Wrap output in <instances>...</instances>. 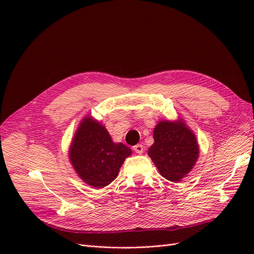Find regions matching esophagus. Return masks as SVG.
I'll use <instances>...</instances> for the list:
<instances>
[{"label": "esophagus", "mask_w": 254, "mask_h": 254, "mask_svg": "<svg viewBox=\"0 0 254 254\" xmlns=\"http://www.w3.org/2000/svg\"><path fill=\"white\" fill-rule=\"evenodd\" d=\"M133 150H134L136 153H139V155H141V153H143V150H144L143 145L137 144V145L133 146Z\"/></svg>", "instance_id": "34e87169"}]
</instances>
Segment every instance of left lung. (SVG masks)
Wrapping results in <instances>:
<instances>
[{"instance_id":"1","label":"left lung","mask_w":254,"mask_h":254,"mask_svg":"<svg viewBox=\"0 0 254 254\" xmlns=\"http://www.w3.org/2000/svg\"><path fill=\"white\" fill-rule=\"evenodd\" d=\"M153 144L148 156L160 175L172 182H180L193 170L199 158L195 133L182 119L160 121L153 129Z\"/></svg>"}]
</instances>
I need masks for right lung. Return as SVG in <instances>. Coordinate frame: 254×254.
<instances>
[{
	"label": "right lung",
	"instance_id": "add662e5",
	"mask_svg": "<svg viewBox=\"0 0 254 254\" xmlns=\"http://www.w3.org/2000/svg\"><path fill=\"white\" fill-rule=\"evenodd\" d=\"M132 150L114 143L106 127L90 115L79 123L68 148V159L79 178L88 186L103 189L117 178Z\"/></svg>",
	"mask_w": 254,
	"mask_h": 254
}]
</instances>
